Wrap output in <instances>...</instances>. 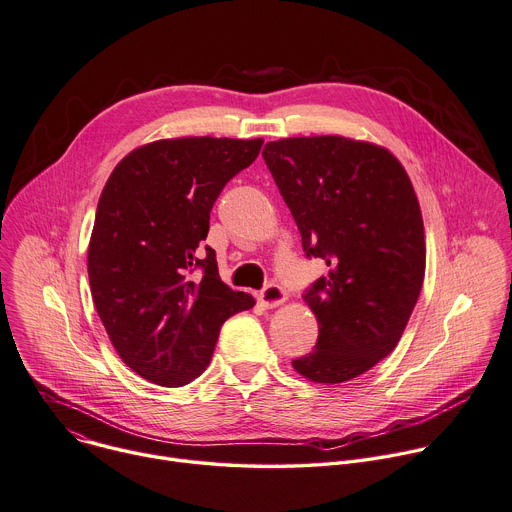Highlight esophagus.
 Listing matches in <instances>:
<instances>
[{
	"instance_id": "1",
	"label": "esophagus",
	"mask_w": 512,
	"mask_h": 512,
	"mask_svg": "<svg viewBox=\"0 0 512 512\" xmlns=\"http://www.w3.org/2000/svg\"><path fill=\"white\" fill-rule=\"evenodd\" d=\"M257 299H259V303H261L263 307L273 309V307H279L281 303H285L287 293H285V289H283L281 285L271 283V285H267L265 289H261V291H259Z\"/></svg>"
}]
</instances>
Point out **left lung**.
I'll use <instances>...</instances> for the list:
<instances>
[{
  "label": "left lung",
  "mask_w": 512,
  "mask_h": 512,
  "mask_svg": "<svg viewBox=\"0 0 512 512\" xmlns=\"http://www.w3.org/2000/svg\"><path fill=\"white\" fill-rule=\"evenodd\" d=\"M263 158L305 255L327 265L303 295L317 344L293 368L315 384L354 380L398 346L422 289L426 241L410 177L388 148L331 134L267 142Z\"/></svg>",
  "instance_id": "obj_1"
}]
</instances>
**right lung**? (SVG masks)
Masks as SVG:
<instances>
[{"label":"right lung","mask_w":512,"mask_h":512,"mask_svg":"<svg viewBox=\"0 0 512 512\" xmlns=\"http://www.w3.org/2000/svg\"><path fill=\"white\" fill-rule=\"evenodd\" d=\"M263 138L183 136L142 144L108 177L88 245L90 291L110 342L140 378L179 388L199 378L221 325L251 309L219 277L207 239L223 187ZM202 269L193 280L190 273Z\"/></svg>","instance_id":"add662e5"}]
</instances>
